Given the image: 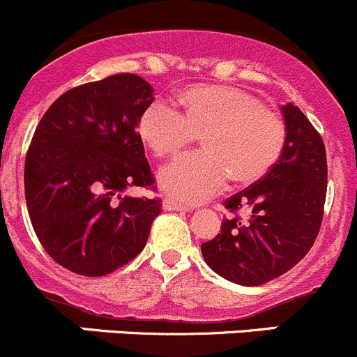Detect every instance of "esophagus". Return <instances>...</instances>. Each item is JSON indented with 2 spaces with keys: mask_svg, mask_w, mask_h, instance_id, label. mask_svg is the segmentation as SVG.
Listing matches in <instances>:
<instances>
[{
  "mask_svg": "<svg viewBox=\"0 0 357 357\" xmlns=\"http://www.w3.org/2000/svg\"><path fill=\"white\" fill-rule=\"evenodd\" d=\"M163 210L165 211H185L187 206L185 204L178 203V201H174V199H170V197H167V199L163 201Z\"/></svg>",
  "mask_w": 357,
  "mask_h": 357,
  "instance_id": "esophagus-1",
  "label": "esophagus"
}]
</instances>
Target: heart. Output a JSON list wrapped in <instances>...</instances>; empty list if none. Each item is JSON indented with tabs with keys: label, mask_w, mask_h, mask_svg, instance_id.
<instances>
[{
	"label": "heart",
	"mask_w": 357,
	"mask_h": 357,
	"mask_svg": "<svg viewBox=\"0 0 357 357\" xmlns=\"http://www.w3.org/2000/svg\"><path fill=\"white\" fill-rule=\"evenodd\" d=\"M137 135L158 160L182 154L199 137L201 153L182 158L158 175L161 190L180 203H199L227 178L252 185L266 177L284 147V125L245 90L192 84L180 90L174 109L153 102L137 121Z\"/></svg>",
	"instance_id": "b5f03b06"
}]
</instances>
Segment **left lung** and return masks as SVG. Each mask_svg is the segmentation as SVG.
Segmentation results:
<instances>
[{"mask_svg":"<svg viewBox=\"0 0 357 357\" xmlns=\"http://www.w3.org/2000/svg\"><path fill=\"white\" fill-rule=\"evenodd\" d=\"M284 147L269 174L225 201L232 213L220 234L201 245L204 262L231 283L259 287L288 273L314 245L326 197V149L294 104L281 105Z\"/></svg>","mask_w":357,"mask_h":357,"instance_id":"left-lung-1","label":"left lung"}]
</instances>
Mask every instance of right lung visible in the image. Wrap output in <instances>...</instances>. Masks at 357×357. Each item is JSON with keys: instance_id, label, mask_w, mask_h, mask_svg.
Returning a JSON list of instances; mask_svg holds the SVG:
<instances>
[{"instance_id": "add662e5", "label": "right lung", "mask_w": 357, "mask_h": 357, "mask_svg": "<svg viewBox=\"0 0 357 357\" xmlns=\"http://www.w3.org/2000/svg\"><path fill=\"white\" fill-rule=\"evenodd\" d=\"M154 88L137 74H114L60 95L41 118L26 158L31 224L48 255L97 278L146 246L160 199L133 197L154 182L137 121Z\"/></svg>"}]
</instances>
